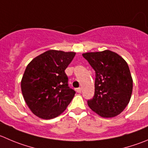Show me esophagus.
Returning <instances> with one entry per match:
<instances>
[{"mask_svg": "<svg viewBox=\"0 0 148 148\" xmlns=\"http://www.w3.org/2000/svg\"><path fill=\"white\" fill-rule=\"evenodd\" d=\"M81 91H82V88H76V91H77V92H78V93H81Z\"/></svg>", "mask_w": 148, "mask_h": 148, "instance_id": "34e87169", "label": "esophagus"}]
</instances>
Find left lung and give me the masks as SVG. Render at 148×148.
Listing matches in <instances>:
<instances>
[{
    "mask_svg": "<svg viewBox=\"0 0 148 148\" xmlns=\"http://www.w3.org/2000/svg\"><path fill=\"white\" fill-rule=\"evenodd\" d=\"M95 71L94 95L87 101L103 118L119 115L130 101L133 81L126 62L109 50L82 54Z\"/></svg>",
    "mask_w": 148,
    "mask_h": 148,
    "instance_id": "8db88e82",
    "label": "left lung"
}]
</instances>
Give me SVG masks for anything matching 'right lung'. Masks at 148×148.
Here are the masks:
<instances>
[{
    "label": "right lung",
    "mask_w": 148,
    "mask_h": 148,
    "mask_svg": "<svg viewBox=\"0 0 148 148\" xmlns=\"http://www.w3.org/2000/svg\"><path fill=\"white\" fill-rule=\"evenodd\" d=\"M75 55V52L49 50L27 66L21 82L22 95L31 111L40 119L60 115L75 96L64 72Z\"/></svg>",
    "instance_id": "right-lung-1"
}]
</instances>
